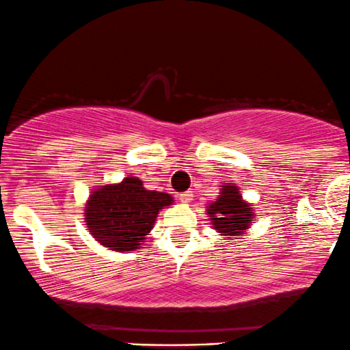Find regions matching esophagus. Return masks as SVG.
<instances>
[{"label":"esophagus","instance_id":"34e87169","mask_svg":"<svg viewBox=\"0 0 350 350\" xmlns=\"http://www.w3.org/2000/svg\"><path fill=\"white\" fill-rule=\"evenodd\" d=\"M191 198H193V193H191V191H183V193H180V202L182 203H190Z\"/></svg>","mask_w":350,"mask_h":350}]
</instances>
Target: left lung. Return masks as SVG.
<instances>
[{
	"label": "left lung",
	"instance_id": "1",
	"mask_svg": "<svg viewBox=\"0 0 350 350\" xmlns=\"http://www.w3.org/2000/svg\"><path fill=\"white\" fill-rule=\"evenodd\" d=\"M206 211L210 215L211 225L215 230L218 233L226 234V237L245 234V231L254 221L251 205L243 202L238 188L233 185L223 187L221 195L218 196L217 202L210 203Z\"/></svg>",
	"mask_w": 350,
	"mask_h": 350
}]
</instances>
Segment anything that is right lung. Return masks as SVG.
<instances>
[{
	"label": "right lung",
	"instance_id": "add662e5",
	"mask_svg": "<svg viewBox=\"0 0 350 350\" xmlns=\"http://www.w3.org/2000/svg\"><path fill=\"white\" fill-rule=\"evenodd\" d=\"M174 203L168 193L145 190L142 180L127 176L117 185H104L89 196L85 223L90 234L105 248L133 251L154 228L157 215Z\"/></svg>",
	"mask_w": 350,
	"mask_h": 350
}]
</instances>
